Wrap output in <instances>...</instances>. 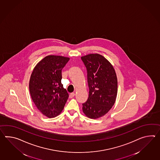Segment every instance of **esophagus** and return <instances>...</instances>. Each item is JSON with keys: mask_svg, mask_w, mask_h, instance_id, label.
Segmentation results:
<instances>
[{"mask_svg": "<svg viewBox=\"0 0 160 160\" xmlns=\"http://www.w3.org/2000/svg\"><path fill=\"white\" fill-rule=\"evenodd\" d=\"M75 93H71L70 95H69V98H72L75 96Z\"/></svg>", "mask_w": 160, "mask_h": 160, "instance_id": "esophagus-1", "label": "esophagus"}]
</instances>
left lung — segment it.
I'll return each mask as SVG.
<instances>
[{"mask_svg":"<svg viewBox=\"0 0 160 160\" xmlns=\"http://www.w3.org/2000/svg\"><path fill=\"white\" fill-rule=\"evenodd\" d=\"M87 70L89 97L82 104V111L91 119L104 116L114 106L118 92V80L113 66L99 54L81 57Z\"/></svg>","mask_w":160,"mask_h":160,"instance_id":"1","label":"left lung"}]
</instances>
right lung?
I'll use <instances>...</instances> for the list:
<instances>
[{"label":"right lung","mask_w":160,"mask_h":160,"mask_svg":"<svg viewBox=\"0 0 160 160\" xmlns=\"http://www.w3.org/2000/svg\"><path fill=\"white\" fill-rule=\"evenodd\" d=\"M69 57L49 55L34 68L29 81V91L37 108L52 118L61 114L69 95L61 83L62 68Z\"/></svg>","instance_id":"obj_1"}]
</instances>
